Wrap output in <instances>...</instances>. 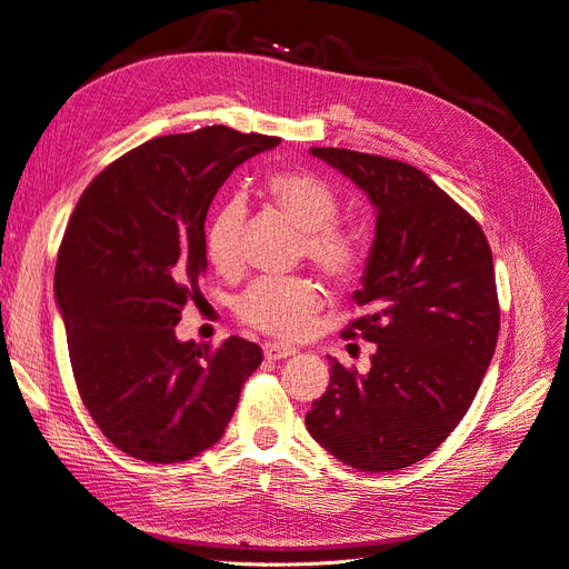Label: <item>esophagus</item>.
<instances>
[{"mask_svg":"<svg viewBox=\"0 0 569 569\" xmlns=\"http://www.w3.org/2000/svg\"><path fill=\"white\" fill-rule=\"evenodd\" d=\"M292 355H298V347L286 345V342H267L264 345V357L267 359L277 361V359H288Z\"/></svg>","mask_w":569,"mask_h":569,"instance_id":"obj_1","label":"esophagus"}]
</instances>
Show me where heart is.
<instances>
[{
	"label": "heart",
	"mask_w": 569,
	"mask_h": 569,
	"mask_svg": "<svg viewBox=\"0 0 569 569\" xmlns=\"http://www.w3.org/2000/svg\"><path fill=\"white\" fill-rule=\"evenodd\" d=\"M267 196L302 229L300 252L328 281L352 283L366 262V236L359 227L338 222V193L315 174L277 172L267 179ZM246 222L243 198L224 200L208 224L210 262L231 271L241 262ZM323 305V290L307 277H262L238 298V317L264 333L300 338Z\"/></svg>",
	"instance_id": "heart-1"
}]
</instances>
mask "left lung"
Instances as JSON below:
<instances>
[{
  "label": "left lung",
  "mask_w": 569,
  "mask_h": 569,
  "mask_svg": "<svg viewBox=\"0 0 569 569\" xmlns=\"http://www.w3.org/2000/svg\"><path fill=\"white\" fill-rule=\"evenodd\" d=\"M350 177L376 208L359 307L345 338L376 342L371 371L331 359V382L305 416L345 466L388 472L418 463L470 409L497 350L499 298L482 227L401 160L309 149Z\"/></svg>",
  "instance_id": "obj_1"
}]
</instances>
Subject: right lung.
<instances>
[{
	"label": "right lung",
	"instance_id": "right-lung-1",
	"mask_svg": "<svg viewBox=\"0 0 569 569\" xmlns=\"http://www.w3.org/2000/svg\"><path fill=\"white\" fill-rule=\"evenodd\" d=\"M279 137L212 124L137 146L91 179L59 248L53 292L89 416L139 461L179 463L222 439L260 345L181 342L208 267L214 193Z\"/></svg>",
	"mask_w": 569,
	"mask_h": 569
}]
</instances>
